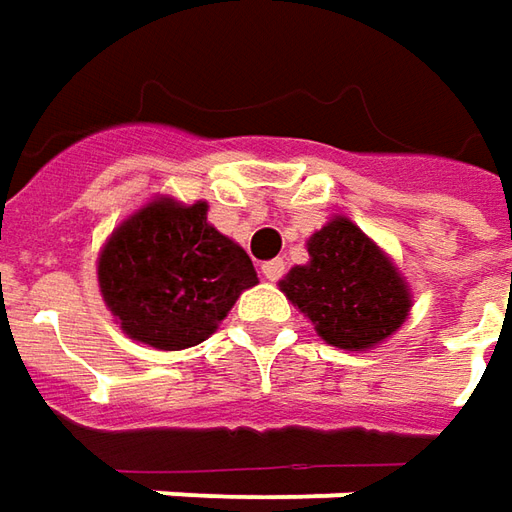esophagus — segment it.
<instances>
[{"instance_id": "esophagus-1", "label": "esophagus", "mask_w": 512, "mask_h": 512, "mask_svg": "<svg viewBox=\"0 0 512 512\" xmlns=\"http://www.w3.org/2000/svg\"><path fill=\"white\" fill-rule=\"evenodd\" d=\"M262 276L267 281H279L284 276V259H270L262 264Z\"/></svg>"}]
</instances>
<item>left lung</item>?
Here are the masks:
<instances>
[{
  "mask_svg": "<svg viewBox=\"0 0 512 512\" xmlns=\"http://www.w3.org/2000/svg\"><path fill=\"white\" fill-rule=\"evenodd\" d=\"M307 253L310 262L296 264L279 287L327 344L363 352L403 327L411 310L406 279L355 222L329 219Z\"/></svg>",
  "mask_w": 512,
  "mask_h": 512,
  "instance_id": "obj_1",
  "label": "left lung"
}]
</instances>
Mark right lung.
<instances>
[{
  "label": "right lung",
  "mask_w": 512,
  "mask_h": 512,
  "mask_svg": "<svg viewBox=\"0 0 512 512\" xmlns=\"http://www.w3.org/2000/svg\"><path fill=\"white\" fill-rule=\"evenodd\" d=\"M98 284L132 341L177 352L214 335L259 279L248 253L208 222L205 202L157 197L106 239Z\"/></svg>",
  "instance_id": "add662e5"
}]
</instances>
